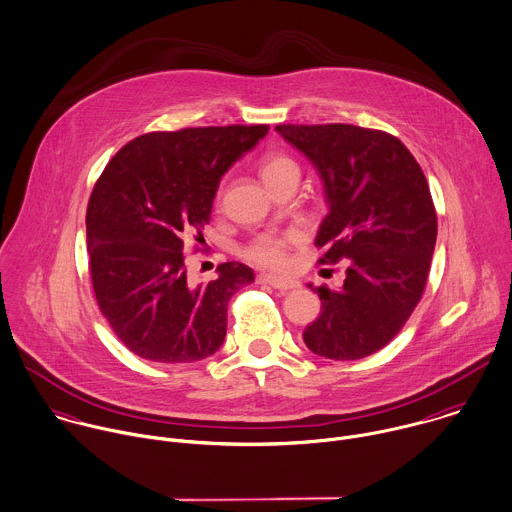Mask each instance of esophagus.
Wrapping results in <instances>:
<instances>
[{
	"instance_id": "obj_1",
	"label": "esophagus",
	"mask_w": 512,
	"mask_h": 512,
	"mask_svg": "<svg viewBox=\"0 0 512 512\" xmlns=\"http://www.w3.org/2000/svg\"><path fill=\"white\" fill-rule=\"evenodd\" d=\"M261 285H269L273 289H279V291H291V289H297L299 283L293 281V279H283V277H275V275H259L257 279Z\"/></svg>"
}]
</instances>
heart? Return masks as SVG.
I'll return each mask as SVG.
<instances>
[{
  "label": "heart",
  "instance_id": "1",
  "mask_svg": "<svg viewBox=\"0 0 512 512\" xmlns=\"http://www.w3.org/2000/svg\"><path fill=\"white\" fill-rule=\"evenodd\" d=\"M295 167V163L283 155V153H269L261 163V177L263 181L275 177L277 173ZM299 241L297 233H265L255 239H251L243 255L253 265L265 267V269H285L289 263V249Z\"/></svg>",
  "mask_w": 512,
  "mask_h": 512
}]
</instances>
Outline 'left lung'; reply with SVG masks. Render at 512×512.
Returning <instances> with one entry per match:
<instances>
[{
  "label": "left lung",
  "instance_id": "left-lung-1",
  "mask_svg": "<svg viewBox=\"0 0 512 512\" xmlns=\"http://www.w3.org/2000/svg\"><path fill=\"white\" fill-rule=\"evenodd\" d=\"M323 179L329 213L319 263L345 261L339 291L319 293L321 315L303 331L319 357L355 361L383 349L423 297L437 241L427 177L391 133L347 123L277 125Z\"/></svg>",
  "mask_w": 512,
  "mask_h": 512
}]
</instances>
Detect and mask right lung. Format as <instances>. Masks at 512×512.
<instances>
[{"label": "right lung", "instance_id": "1", "mask_svg": "<svg viewBox=\"0 0 512 512\" xmlns=\"http://www.w3.org/2000/svg\"><path fill=\"white\" fill-rule=\"evenodd\" d=\"M269 125L153 131L123 145L89 197L85 225L97 305L119 341L153 363L211 357L227 333L229 299L255 281L251 267L221 263L193 285L185 241L203 237L227 169Z\"/></svg>", "mask_w": 512, "mask_h": 512}]
</instances>
